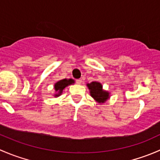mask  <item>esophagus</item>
<instances>
[{
  "mask_svg": "<svg viewBox=\"0 0 160 160\" xmlns=\"http://www.w3.org/2000/svg\"><path fill=\"white\" fill-rule=\"evenodd\" d=\"M76 82H77V84H81V83H82V80H81V79H78V80H76Z\"/></svg>",
  "mask_w": 160,
  "mask_h": 160,
  "instance_id": "34e87169",
  "label": "esophagus"
}]
</instances>
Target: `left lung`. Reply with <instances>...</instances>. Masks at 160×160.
<instances>
[{"label": "left lung", "mask_w": 160, "mask_h": 160, "mask_svg": "<svg viewBox=\"0 0 160 160\" xmlns=\"http://www.w3.org/2000/svg\"><path fill=\"white\" fill-rule=\"evenodd\" d=\"M87 86L90 90V96L99 104H104L110 98V93L103 89L102 84L100 82L93 81L87 83Z\"/></svg>", "instance_id": "8db88e82"}]
</instances>
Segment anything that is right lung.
Returning <instances> with one entry per match:
<instances>
[{
	"mask_svg": "<svg viewBox=\"0 0 160 160\" xmlns=\"http://www.w3.org/2000/svg\"><path fill=\"white\" fill-rule=\"evenodd\" d=\"M74 83H75V81L72 79H63V80H59L58 82H56L54 84L55 93L53 95H54L55 98H57V97L60 96L62 94L63 90L67 87H68L69 85L72 84Z\"/></svg>",
	"mask_w": 160,
	"mask_h": 160,
	"instance_id": "1",
	"label": "right lung"
}]
</instances>
